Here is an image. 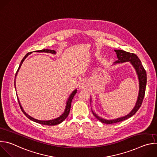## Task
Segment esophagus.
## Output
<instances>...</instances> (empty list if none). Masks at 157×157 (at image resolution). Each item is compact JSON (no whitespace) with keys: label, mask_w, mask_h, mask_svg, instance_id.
<instances>
[{"label":"esophagus","mask_w":157,"mask_h":157,"mask_svg":"<svg viewBox=\"0 0 157 157\" xmlns=\"http://www.w3.org/2000/svg\"><path fill=\"white\" fill-rule=\"evenodd\" d=\"M79 86L81 89H85L87 87V82L86 80H82L79 82Z\"/></svg>","instance_id":"esophagus-1"}]
</instances>
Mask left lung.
I'll use <instances>...</instances> for the list:
<instances>
[{
    "label": "left lung",
    "mask_w": 157,
    "mask_h": 157,
    "mask_svg": "<svg viewBox=\"0 0 157 157\" xmlns=\"http://www.w3.org/2000/svg\"><path fill=\"white\" fill-rule=\"evenodd\" d=\"M115 52L117 54V57L118 58V60L115 61L113 64H116L118 63H123L125 62H129L132 66L133 67V68L135 69L137 75L138 76V79H139V94H138V98L137 102L136 103L135 106L133 108V109L130 111V113L128 114L127 115L119 117L117 119H111V120H107L105 119H103L99 116H98L96 113H94V112L92 110V113L93 115L96 117L98 120L101 121L102 123L104 124H114L117 122H119L121 121H123L124 120H126L130 117L133 116L134 114H135L137 110L139 109L140 107L144 98L145 96V87H146V84H147V73L146 71L144 69V68L142 66V64L140 60V59L138 58V56L134 53H131L122 50H114ZM91 99V98H90ZM92 110V109H91Z\"/></svg>",
    "instance_id": "obj_1"
}]
</instances>
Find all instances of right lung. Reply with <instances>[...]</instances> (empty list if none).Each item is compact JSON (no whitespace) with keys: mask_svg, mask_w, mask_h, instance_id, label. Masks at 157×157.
Instances as JSON below:
<instances>
[{"mask_svg":"<svg viewBox=\"0 0 157 157\" xmlns=\"http://www.w3.org/2000/svg\"><path fill=\"white\" fill-rule=\"evenodd\" d=\"M35 52H38V53H52V54H56V51L55 50H49V49H43V50H38V51H35ZM31 53H32V52H30V53H28L24 57V58L21 59V62H20V64L19 65V67H18V69L17 70V71L15 74V81H14V85H15V88L16 89V86H15V78L17 76V74H18V72L20 68V67L22 64V63H23V62L24 61V60L26 59V58L30 55ZM77 93V89H75V90L70 94L69 98H68V99H67L66 101V106H65V109H64V113L60 116H59L58 117L56 118V119H52V120H48V121H41V120H38V119H36L32 117H31L30 116H29L27 113H26V112L24 110L23 107H22L21 104H20V102L19 101V99L17 96V99H18V103H19V105H20V107L21 108V110H22V112H23L24 114L29 119H30L31 121H34L36 123H38V124H43V125H58L60 123H61L67 117H68L69 113H70V109H71V102H72V100L75 96V95Z\"/></svg>","mask_w":157,"mask_h":157,"instance_id":"1","label":"right lung"}]
</instances>
